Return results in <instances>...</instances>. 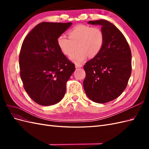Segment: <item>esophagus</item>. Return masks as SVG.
Wrapping results in <instances>:
<instances>
[{"instance_id":"obj_1","label":"esophagus","mask_w":149,"mask_h":149,"mask_svg":"<svg viewBox=\"0 0 149 149\" xmlns=\"http://www.w3.org/2000/svg\"><path fill=\"white\" fill-rule=\"evenodd\" d=\"M75 67L76 68H81L82 67V65H80V64H76Z\"/></svg>"}]
</instances>
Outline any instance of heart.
<instances>
[{"instance_id":"obj_1","label":"heart","mask_w":149,"mask_h":149,"mask_svg":"<svg viewBox=\"0 0 149 149\" xmlns=\"http://www.w3.org/2000/svg\"><path fill=\"white\" fill-rule=\"evenodd\" d=\"M69 38L65 35L58 37L57 44L65 55L70 56L76 49L78 50L70 56V60L79 64L88 56L94 58L101 52L104 44V34L97 26L79 25L72 29L68 32Z\"/></svg>"}]
</instances>
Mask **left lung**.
<instances>
[{"label":"left lung","instance_id":"obj_1","mask_svg":"<svg viewBox=\"0 0 149 149\" xmlns=\"http://www.w3.org/2000/svg\"><path fill=\"white\" fill-rule=\"evenodd\" d=\"M100 25L104 34L101 52L86 63L83 87L87 96L97 103H106L119 97L124 91L132 71V55L121 31L109 21H89Z\"/></svg>","mask_w":149,"mask_h":149}]
</instances>
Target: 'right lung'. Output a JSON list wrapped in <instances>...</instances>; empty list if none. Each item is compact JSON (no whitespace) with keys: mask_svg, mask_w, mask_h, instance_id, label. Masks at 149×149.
I'll list each match as a JSON object with an SVG mask.
<instances>
[{"mask_svg":"<svg viewBox=\"0 0 149 149\" xmlns=\"http://www.w3.org/2000/svg\"><path fill=\"white\" fill-rule=\"evenodd\" d=\"M72 23L42 22L24 39L19 55L20 74L29 96L42 106L53 105L63 98L66 84L74 64L61 52L58 37Z\"/></svg>","mask_w":149,"mask_h":149,"instance_id":"1","label":"right lung"}]
</instances>
